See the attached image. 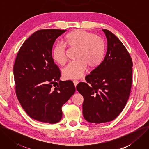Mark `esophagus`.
Returning a JSON list of instances; mask_svg holds the SVG:
<instances>
[{
  "label": "esophagus",
  "mask_w": 149,
  "mask_h": 149,
  "mask_svg": "<svg viewBox=\"0 0 149 149\" xmlns=\"http://www.w3.org/2000/svg\"><path fill=\"white\" fill-rule=\"evenodd\" d=\"M73 83H74V84L75 87H76L77 85L78 84V81H77V80H74V81H73Z\"/></svg>",
  "instance_id": "esophagus-1"
}]
</instances>
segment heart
Segmentation results:
<instances>
[{
    "instance_id": "heart-1",
    "label": "heart",
    "mask_w": 149,
    "mask_h": 149,
    "mask_svg": "<svg viewBox=\"0 0 149 149\" xmlns=\"http://www.w3.org/2000/svg\"><path fill=\"white\" fill-rule=\"evenodd\" d=\"M63 44L67 47L77 49L75 61H72L63 68V75L67 79L81 78L88 67H97L102 61L105 44L103 39L93 33L83 29L75 30L66 35ZM54 60L63 65L68 59L67 49L63 45H58L52 51Z\"/></svg>"
}]
</instances>
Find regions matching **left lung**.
Returning a JSON list of instances; mask_svg holds the SVG:
<instances>
[{"label":"left lung","instance_id":"1","mask_svg":"<svg viewBox=\"0 0 149 149\" xmlns=\"http://www.w3.org/2000/svg\"><path fill=\"white\" fill-rule=\"evenodd\" d=\"M107 49L100 64L79 82L77 91L83 96L84 118L92 123L114 120L129 99L132 84V58L120 40L107 29Z\"/></svg>","mask_w":149,"mask_h":149}]
</instances>
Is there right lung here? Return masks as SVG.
Listing matches in <instances>:
<instances>
[{
    "mask_svg": "<svg viewBox=\"0 0 149 149\" xmlns=\"http://www.w3.org/2000/svg\"><path fill=\"white\" fill-rule=\"evenodd\" d=\"M66 31H36L21 46L15 59L17 98L26 114L40 122H59L62 117V106L75 91L72 81H59L61 72L52 56L55 40Z\"/></svg>",
    "mask_w": 149,
    "mask_h": 149,
    "instance_id": "right-lung-1",
    "label": "right lung"
}]
</instances>
